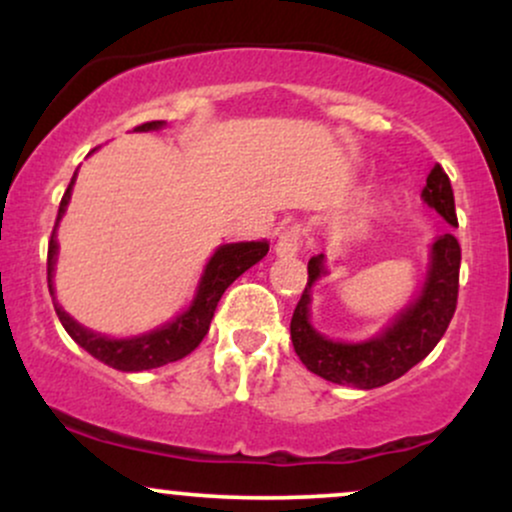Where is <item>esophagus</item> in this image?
I'll return each instance as SVG.
<instances>
[{
	"mask_svg": "<svg viewBox=\"0 0 512 512\" xmlns=\"http://www.w3.org/2000/svg\"><path fill=\"white\" fill-rule=\"evenodd\" d=\"M301 245H303V228L289 226L279 233V240H276V255L296 257L298 250H301Z\"/></svg>",
	"mask_w": 512,
	"mask_h": 512,
	"instance_id": "1",
	"label": "esophagus"
}]
</instances>
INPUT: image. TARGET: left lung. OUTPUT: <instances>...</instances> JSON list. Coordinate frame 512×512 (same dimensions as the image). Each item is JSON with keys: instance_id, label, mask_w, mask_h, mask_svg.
Instances as JSON below:
<instances>
[{"instance_id": "8db88e82", "label": "left lung", "mask_w": 512, "mask_h": 512, "mask_svg": "<svg viewBox=\"0 0 512 512\" xmlns=\"http://www.w3.org/2000/svg\"><path fill=\"white\" fill-rule=\"evenodd\" d=\"M421 197L450 226L457 228L455 195L440 163L428 173ZM460 260L462 250L457 238L452 233L438 236L431 248L424 289L414 298V303L404 308L378 337L346 344L322 337L310 325V289L320 276L327 274L322 255L310 257L308 284L291 317V342L303 366L330 383L351 385L358 390H373L402 378L409 368L431 354L433 346L448 330L460 291Z\"/></svg>"}]
</instances>
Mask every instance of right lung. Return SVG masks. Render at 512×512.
<instances>
[{"instance_id": "obj_1", "label": "right lung", "mask_w": 512, "mask_h": 512, "mask_svg": "<svg viewBox=\"0 0 512 512\" xmlns=\"http://www.w3.org/2000/svg\"><path fill=\"white\" fill-rule=\"evenodd\" d=\"M166 122L154 120L144 122V125L134 127V132H151V129H161ZM76 178V173H74ZM74 178L69 182L67 192H64L60 211H57L55 228H52L50 245H48V286L52 303H55V289H52V272H55L57 262V223H60L64 209H67L69 197H72ZM269 243L267 240H252V243H231L221 245L219 250L211 255L204 269L202 281L197 286L195 301L190 303V308L185 313H180L175 320H170L168 325L158 327L154 332L139 334V337L129 339H110L103 334H96L86 327H81L74 317H69L62 310L60 303H55V313L60 317L62 327L67 330L69 337L74 339L81 349L88 351L93 358L103 361L105 366L115 370H125V373H137V370H151L158 366H166V363L180 361L187 354L197 349L199 342L204 339V334L209 332L211 317H214L216 305H219L223 291L238 279L240 274L248 272L252 264H257L267 255Z\"/></svg>"}]
</instances>
